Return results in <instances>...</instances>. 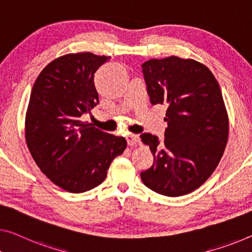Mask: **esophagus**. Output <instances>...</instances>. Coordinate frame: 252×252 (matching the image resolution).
<instances>
[{"mask_svg":"<svg viewBox=\"0 0 252 252\" xmlns=\"http://www.w3.org/2000/svg\"><path fill=\"white\" fill-rule=\"evenodd\" d=\"M126 139H127V143H128L129 146H136L139 143V137L135 134H128L126 136Z\"/></svg>","mask_w":252,"mask_h":252,"instance_id":"obj_1","label":"esophagus"}]
</instances>
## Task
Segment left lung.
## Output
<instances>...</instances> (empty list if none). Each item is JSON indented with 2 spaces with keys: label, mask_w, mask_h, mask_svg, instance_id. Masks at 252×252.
<instances>
[{
  "label": "left lung",
  "mask_w": 252,
  "mask_h": 252,
  "mask_svg": "<svg viewBox=\"0 0 252 252\" xmlns=\"http://www.w3.org/2000/svg\"><path fill=\"white\" fill-rule=\"evenodd\" d=\"M152 104H166L164 139L141 135L154 161L141 179L169 197L187 195L206 181L219 165L227 137L229 118L215 76L195 60L170 56L142 65Z\"/></svg>",
  "instance_id": "1"
}]
</instances>
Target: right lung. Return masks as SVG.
<instances>
[{
	"label": "right lung",
	"instance_id": "1",
	"mask_svg": "<svg viewBox=\"0 0 252 252\" xmlns=\"http://www.w3.org/2000/svg\"><path fill=\"white\" fill-rule=\"evenodd\" d=\"M110 56L76 53L46 66L32 87L26 114V142L34 162L52 183L68 192H84L106 179L124 137L82 122L99 103L94 73Z\"/></svg>",
	"mask_w": 252,
	"mask_h": 252
}]
</instances>
